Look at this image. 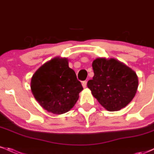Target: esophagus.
Returning <instances> with one entry per match:
<instances>
[{
  "label": "esophagus",
  "instance_id": "34e87169",
  "mask_svg": "<svg viewBox=\"0 0 154 154\" xmlns=\"http://www.w3.org/2000/svg\"><path fill=\"white\" fill-rule=\"evenodd\" d=\"M82 87L83 88H86V86H87V81H83L82 82Z\"/></svg>",
  "mask_w": 154,
  "mask_h": 154
}]
</instances>
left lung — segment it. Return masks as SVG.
Listing matches in <instances>:
<instances>
[{
    "instance_id": "left-lung-1",
    "label": "left lung",
    "mask_w": 154,
    "mask_h": 154,
    "mask_svg": "<svg viewBox=\"0 0 154 154\" xmlns=\"http://www.w3.org/2000/svg\"><path fill=\"white\" fill-rule=\"evenodd\" d=\"M93 79L88 82L92 95L106 109L119 111L135 97L138 79L130 67L114 59L98 58L92 63Z\"/></svg>"
}]
</instances>
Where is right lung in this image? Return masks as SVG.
Listing matches in <instances>:
<instances>
[{"label": "right lung", "mask_w": 154, "mask_h": 154, "mask_svg": "<svg viewBox=\"0 0 154 154\" xmlns=\"http://www.w3.org/2000/svg\"><path fill=\"white\" fill-rule=\"evenodd\" d=\"M31 90L39 104L53 114L69 111L83 90L75 71L66 59L55 58L35 72L31 79Z\"/></svg>", "instance_id": "obj_1"}]
</instances>
